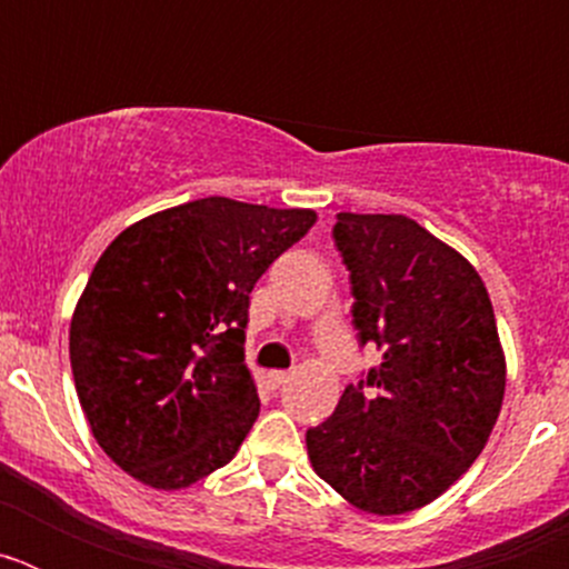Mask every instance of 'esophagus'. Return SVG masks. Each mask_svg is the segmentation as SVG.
Masks as SVG:
<instances>
[{
    "label": "esophagus",
    "instance_id": "esophagus-1",
    "mask_svg": "<svg viewBox=\"0 0 569 569\" xmlns=\"http://www.w3.org/2000/svg\"><path fill=\"white\" fill-rule=\"evenodd\" d=\"M290 376H293V370H273L268 379H270V385H273V387H281L284 381H290Z\"/></svg>",
    "mask_w": 569,
    "mask_h": 569
}]
</instances>
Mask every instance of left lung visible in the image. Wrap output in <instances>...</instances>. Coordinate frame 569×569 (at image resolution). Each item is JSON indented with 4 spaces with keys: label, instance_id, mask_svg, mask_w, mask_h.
Masks as SVG:
<instances>
[{
    "label": "left lung",
    "instance_id": "1",
    "mask_svg": "<svg viewBox=\"0 0 569 569\" xmlns=\"http://www.w3.org/2000/svg\"><path fill=\"white\" fill-rule=\"evenodd\" d=\"M359 345L381 365L308 430L313 470L341 499L401 516L479 459L505 399L490 296L470 261L407 216L336 213Z\"/></svg>",
    "mask_w": 569,
    "mask_h": 569
}]
</instances>
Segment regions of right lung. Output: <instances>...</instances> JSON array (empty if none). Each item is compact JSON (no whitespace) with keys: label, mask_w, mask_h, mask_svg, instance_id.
<instances>
[{"label":"right lung","mask_w":569,"mask_h":569,"mask_svg":"<svg viewBox=\"0 0 569 569\" xmlns=\"http://www.w3.org/2000/svg\"><path fill=\"white\" fill-rule=\"evenodd\" d=\"M313 222L208 196L110 241L70 321V367L93 439L133 479L179 490L233 459L259 416L250 290Z\"/></svg>","instance_id":"obj_1"}]
</instances>
